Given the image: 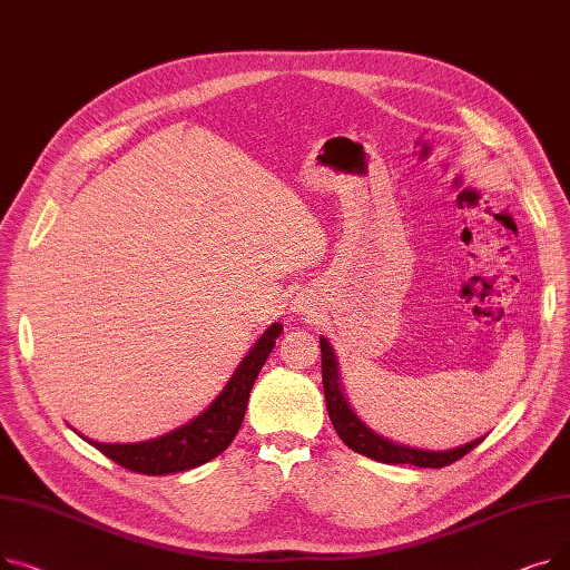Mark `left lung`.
<instances>
[{
	"mask_svg": "<svg viewBox=\"0 0 570 570\" xmlns=\"http://www.w3.org/2000/svg\"><path fill=\"white\" fill-rule=\"evenodd\" d=\"M321 374H323V393H325V406L327 415H331V423L337 430L340 439L351 448V451L361 453L365 458H372L383 464H413L423 469H441L458 462L473 448L481 443L485 436L475 439L471 443L451 448V451H423V448H411L404 443H395L376 434L370 425L361 421L344 393L342 374L337 355L325 337H321Z\"/></svg>",
	"mask_w": 570,
	"mask_h": 570,
	"instance_id": "1",
	"label": "left lung"
}]
</instances>
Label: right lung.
Returning <instances> with one entry per match:
<instances>
[{"label":"right lung","instance_id":"right-lung-1","mask_svg":"<svg viewBox=\"0 0 570 570\" xmlns=\"http://www.w3.org/2000/svg\"><path fill=\"white\" fill-rule=\"evenodd\" d=\"M284 325L273 323L256 340V344L239 361L237 370L224 385V391L213 400L203 413H198L191 423L177 428L164 436L147 439L138 443H99L92 439H82L92 443L108 460L117 462L136 473L145 475H166L196 469L209 460L222 455L230 441L235 439L239 425L245 421V411L249 402L252 385L265 365L267 355L275 348V340L282 335Z\"/></svg>","mask_w":570,"mask_h":570}]
</instances>
